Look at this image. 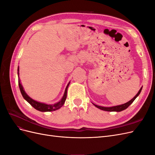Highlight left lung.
Segmentation results:
<instances>
[{"mask_svg": "<svg viewBox=\"0 0 155 155\" xmlns=\"http://www.w3.org/2000/svg\"><path fill=\"white\" fill-rule=\"evenodd\" d=\"M142 89V87L140 89V91H138V92L137 93V94L136 95L132 100H130L129 101L127 102L126 104H124L123 105H118V106H114V107H101V106H98L97 105H95V107H96L97 108H98V109H100L101 110H105V111H110V112H113V111H116V112H120L121 110H124L125 109H126L134 101V100L136 99V98L137 97V96L140 94V93L141 92V91Z\"/></svg>", "mask_w": 155, "mask_h": 155, "instance_id": "left-lung-1", "label": "left lung"}]
</instances>
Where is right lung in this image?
I'll return each mask as SVG.
<instances>
[{"label": "right lung", "mask_w": 155, "mask_h": 155, "mask_svg": "<svg viewBox=\"0 0 155 155\" xmlns=\"http://www.w3.org/2000/svg\"><path fill=\"white\" fill-rule=\"evenodd\" d=\"M18 70H19V68H18ZM69 84H70V83L67 85L66 89H65L63 97H62V99L60 101H59L58 103H57V104H54V105H47L45 104H42V103H40L38 101H36L34 100H32L31 97H30L28 96L26 94L25 91H24V89H23V87L20 83V79H19V78H18V86H19L20 91H21V92L22 94L23 97H24L25 99L33 107L35 108V109H37V110H39L41 112L53 111V110H58L59 109V108L61 107L64 105L65 100H66L67 96V89H68Z\"/></svg>", "instance_id": "add662e5"}]
</instances>
